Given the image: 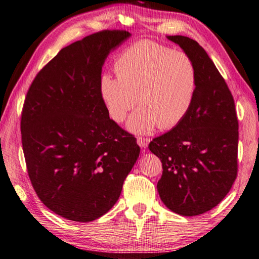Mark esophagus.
<instances>
[{"instance_id":"34e87169","label":"esophagus","mask_w":259,"mask_h":259,"mask_svg":"<svg viewBox=\"0 0 259 259\" xmlns=\"http://www.w3.org/2000/svg\"><path fill=\"white\" fill-rule=\"evenodd\" d=\"M149 142H150V140L147 139V138H138V143L139 146L141 147L142 149H147L149 146Z\"/></svg>"}]
</instances>
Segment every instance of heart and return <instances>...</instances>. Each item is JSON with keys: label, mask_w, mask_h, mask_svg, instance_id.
Instances as JSON below:
<instances>
[{"label": "heart", "mask_w": 259, "mask_h": 259, "mask_svg": "<svg viewBox=\"0 0 259 259\" xmlns=\"http://www.w3.org/2000/svg\"><path fill=\"white\" fill-rule=\"evenodd\" d=\"M117 78L104 74L100 95L112 120L120 122L137 101L141 104L127 120L133 133L170 130L187 117L196 95L198 76L188 54L151 40H140L116 59Z\"/></svg>", "instance_id": "heart-1"}]
</instances>
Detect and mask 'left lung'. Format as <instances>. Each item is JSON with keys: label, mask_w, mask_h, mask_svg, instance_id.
<instances>
[{"label": "left lung", "mask_w": 259, "mask_h": 259, "mask_svg": "<svg viewBox=\"0 0 259 259\" xmlns=\"http://www.w3.org/2000/svg\"><path fill=\"white\" fill-rule=\"evenodd\" d=\"M167 38L192 60L197 91L187 117L153 139L149 150L162 164L161 201L176 214L197 216L219 205L237 178L238 118L232 94L205 50L187 36Z\"/></svg>", "instance_id": "1"}]
</instances>
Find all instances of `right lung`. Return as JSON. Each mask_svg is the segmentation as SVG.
Here are the masks:
<instances>
[{
  "instance_id": "1",
  "label": "right lung",
  "mask_w": 259,
  "mask_h": 259,
  "mask_svg": "<svg viewBox=\"0 0 259 259\" xmlns=\"http://www.w3.org/2000/svg\"><path fill=\"white\" fill-rule=\"evenodd\" d=\"M130 37L102 30L68 45L27 92V170L40 201L63 219L86 223L110 210L139 158L137 139L110 119L99 88L109 53Z\"/></svg>"
}]
</instances>
